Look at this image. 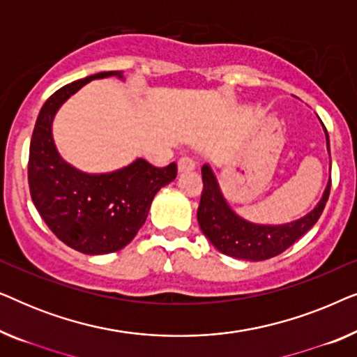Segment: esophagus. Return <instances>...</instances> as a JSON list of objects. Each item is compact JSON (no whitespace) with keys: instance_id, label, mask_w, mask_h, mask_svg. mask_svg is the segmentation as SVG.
Returning a JSON list of instances; mask_svg holds the SVG:
<instances>
[{"instance_id":"esophagus-1","label":"esophagus","mask_w":357,"mask_h":357,"mask_svg":"<svg viewBox=\"0 0 357 357\" xmlns=\"http://www.w3.org/2000/svg\"><path fill=\"white\" fill-rule=\"evenodd\" d=\"M195 167H197V164L188 155H183V158L178 159V172H188V170H193Z\"/></svg>"}]
</instances>
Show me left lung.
<instances>
[{"label": "left lung", "instance_id": "left-lung-1", "mask_svg": "<svg viewBox=\"0 0 357 357\" xmlns=\"http://www.w3.org/2000/svg\"><path fill=\"white\" fill-rule=\"evenodd\" d=\"M324 125V123H321ZM326 136V149L330 153V139L324 125ZM203 193L198 206V224L204 236L219 252L232 258H241L248 261H261L280 255L299 241L305 232H309L319 221L320 214L328 202L331 178L321 195L317 206L305 216L296 221L278 224H255L238 216L224 198L219 188L218 178L208 164L202 167Z\"/></svg>", "mask_w": 357, "mask_h": 357}]
</instances>
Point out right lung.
I'll return each instance as SVG.
<instances>
[{
    "label": "right lung",
    "mask_w": 357,
    "mask_h": 357,
    "mask_svg": "<svg viewBox=\"0 0 357 357\" xmlns=\"http://www.w3.org/2000/svg\"><path fill=\"white\" fill-rule=\"evenodd\" d=\"M123 71H104L63 86L37 116L29 149V188L37 211L68 247L86 255H105L133 241L148 218L155 193L177 177V164L154 167L136 159L114 172L87 174L58 154L52 135L56 112L92 79Z\"/></svg>",
    "instance_id": "add662e5"
}]
</instances>
